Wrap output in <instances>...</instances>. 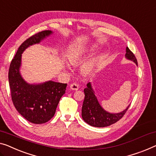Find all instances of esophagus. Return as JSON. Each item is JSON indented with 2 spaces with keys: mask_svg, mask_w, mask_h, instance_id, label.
Segmentation results:
<instances>
[{
  "mask_svg": "<svg viewBox=\"0 0 156 156\" xmlns=\"http://www.w3.org/2000/svg\"><path fill=\"white\" fill-rule=\"evenodd\" d=\"M70 88L72 90H78V85L76 83H73L70 85Z\"/></svg>",
  "mask_w": 156,
  "mask_h": 156,
  "instance_id": "1",
  "label": "esophagus"
}]
</instances>
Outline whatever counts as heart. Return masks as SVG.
Here are the masks:
<instances>
[{"label": "heart", "mask_w": 156, "mask_h": 156, "mask_svg": "<svg viewBox=\"0 0 156 156\" xmlns=\"http://www.w3.org/2000/svg\"><path fill=\"white\" fill-rule=\"evenodd\" d=\"M80 59V57H79L78 55H76L72 56V57L70 58V62L71 64H76V62H78V60ZM94 61H92L90 62L89 63L85 64L84 66H83V72L85 73H90V71L92 70L93 67H94Z\"/></svg>", "instance_id": "b5f03b06"}]
</instances>
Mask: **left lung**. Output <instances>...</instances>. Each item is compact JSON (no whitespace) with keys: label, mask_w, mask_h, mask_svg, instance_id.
Segmentation results:
<instances>
[{"label":"left lung","mask_w":156,"mask_h":156,"mask_svg":"<svg viewBox=\"0 0 156 156\" xmlns=\"http://www.w3.org/2000/svg\"><path fill=\"white\" fill-rule=\"evenodd\" d=\"M125 57L133 61L136 66L138 65L135 56L127 47L126 48ZM84 93L85 99L82 107V118L85 122L93 127H104L114 124L121 119L130 106L129 105L125 110L120 113H110L100 106L90 83H87V87L84 89Z\"/></svg>","instance_id":"left-lung-1"}]
</instances>
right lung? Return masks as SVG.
Here are the masks:
<instances>
[{
    "mask_svg": "<svg viewBox=\"0 0 156 156\" xmlns=\"http://www.w3.org/2000/svg\"><path fill=\"white\" fill-rule=\"evenodd\" d=\"M52 33L46 30L27 39L18 48L9 69V85L14 106L25 119L34 124H43L54 116L67 84L52 80L42 84L27 83L20 73L22 54L30 45L39 43Z\"/></svg>",
    "mask_w": 156,
    "mask_h": 156,
    "instance_id": "right-lung-1",
    "label": "right lung"
}]
</instances>
